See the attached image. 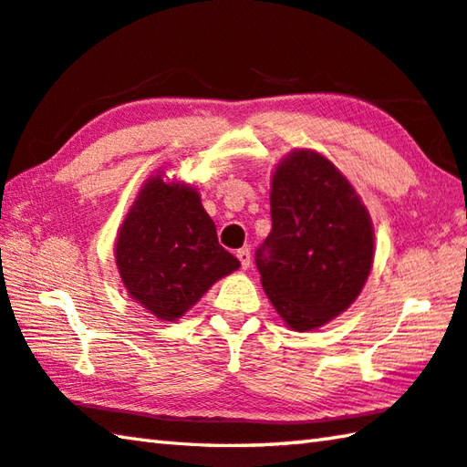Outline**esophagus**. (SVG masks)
I'll return each instance as SVG.
<instances>
[{
	"label": "esophagus",
	"mask_w": 467,
	"mask_h": 467,
	"mask_svg": "<svg viewBox=\"0 0 467 467\" xmlns=\"http://www.w3.org/2000/svg\"><path fill=\"white\" fill-rule=\"evenodd\" d=\"M236 257H239L243 269H247L251 265V251L249 249H239L236 251Z\"/></svg>",
	"instance_id": "esophagus-1"
}]
</instances>
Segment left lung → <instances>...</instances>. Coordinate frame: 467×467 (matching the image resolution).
Returning <instances> with one entry per match:
<instances>
[{"label": "left lung", "instance_id": "left-lung-1", "mask_svg": "<svg viewBox=\"0 0 467 467\" xmlns=\"http://www.w3.org/2000/svg\"><path fill=\"white\" fill-rule=\"evenodd\" d=\"M374 261V231L351 183L315 150H296L274 173L271 233L255 251L277 315L310 330L358 298Z\"/></svg>", "mask_w": 467, "mask_h": 467}]
</instances>
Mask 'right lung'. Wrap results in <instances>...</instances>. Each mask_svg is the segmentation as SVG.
<instances>
[{
	"instance_id": "obj_1",
	"label": "right lung",
	"mask_w": 467,
	"mask_h": 467,
	"mask_svg": "<svg viewBox=\"0 0 467 467\" xmlns=\"http://www.w3.org/2000/svg\"><path fill=\"white\" fill-rule=\"evenodd\" d=\"M116 263L132 298L163 320L183 317L216 279L241 265L218 244L200 193L161 175L145 183L126 216Z\"/></svg>"
}]
</instances>
